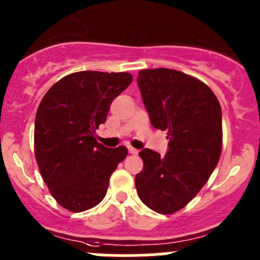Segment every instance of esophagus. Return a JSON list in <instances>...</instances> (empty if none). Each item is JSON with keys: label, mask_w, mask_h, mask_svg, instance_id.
Returning <instances> with one entry per match:
<instances>
[{"label": "esophagus", "mask_w": 260, "mask_h": 260, "mask_svg": "<svg viewBox=\"0 0 260 260\" xmlns=\"http://www.w3.org/2000/svg\"><path fill=\"white\" fill-rule=\"evenodd\" d=\"M128 152H129L131 154H137L138 153V149H136V148H133V147H128Z\"/></svg>", "instance_id": "1"}]
</instances>
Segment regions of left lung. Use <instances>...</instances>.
<instances>
[{"instance_id":"8db88e82","label":"left lung","mask_w":260,"mask_h":260,"mask_svg":"<svg viewBox=\"0 0 260 260\" xmlns=\"http://www.w3.org/2000/svg\"><path fill=\"white\" fill-rule=\"evenodd\" d=\"M137 83L151 124L167 131L169 151L140 152L136 188L151 210L174 214L198 195L219 162L221 107L205 83L179 70H141Z\"/></svg>"}]
</instances>
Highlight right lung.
<instances>
[{
  "mask_svg": "<svg viewBox=\"0 0 260 260\" xmlns=\"http://www.w3.org/2000/svg\"><path fill=\"white\" fill-rule=\"evenodd\" d=\"M132 80L129 73L86 70L67 75L44 95L35 118V157L50 193L67 210L98 205L111 175L127 156L124 146L98 143L95 131Z\"/></svg>",
  "mask_w": 260,
  "mask_h": 260,
  "instance_id": "right-lung-1",
  "label": "right lung"
}]
</instances>
